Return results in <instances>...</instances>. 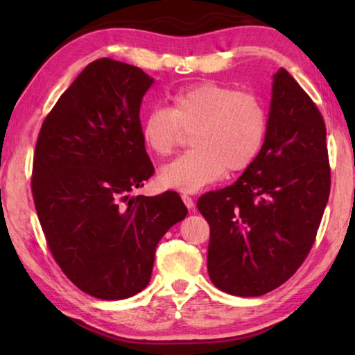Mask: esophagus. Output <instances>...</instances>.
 I'll return each instance as SVG.
<instances>
[{"mask_svg":"<svg viewBox=\"0 0 355 355\" xmlns=\"http://www.w3.org/2000/svg\"><path fill=\"white\" fill-rule=\"evenodd\" d=\"M182 199H183V202H184V205L188 207V208H192V207H194V200H192V197L188 194V192H183V194H182Z\"/></svg>","mask_w":355,"mask_h":355,"instance_id":"34e87169","label":"esophagus"}]
</instances>
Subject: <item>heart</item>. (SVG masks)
I'll list each match as a JSON object with an SVG mask.
<instances>
[{"instance_id": "b5f03b06", "label": "heart", "mask_w": 355, "mask_h": 355, "mask_svg": "<svg viewBox=\"0 0 355 355\" xmlns=\"http://www.w3.org/2000/svg\"><path fill=\"white\" fill-rule=\"evenodd\" d=\"M192 130V148L161 169L164 186L194 192L224 173L254 163L268 130L261 98L230 84L197 83L171 95V107H153L141 120V139L153 155L169 156Z\"/></svg>"}]
</instances>
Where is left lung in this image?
<instances>
[{
    "instance_id": "8db88e82",
    "label": "left lung",
    "mask_w": 355,
    "mask_h": 355,
    "mask_svg": "<svg viewBox=\"0 0 355 355\" xmlns=\"http://www.w3.org/2000/svg\"><path fill=\"white\" fill-rule=\"evenodd\" d=\"M330 192L326 123L280 69L263 147L235 183L197 208L209 224L208 274L224 293L263 296L297 271L316 239Z\"/></svg>"
}]
</instances>
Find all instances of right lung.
<instances>
[{"mask_svg": "<svg viewBox=\"0 0 355 355\" xmlns=\"http://www.w3.org/2000/svg\"><path fill=\"white\" fill-rule=\"evenodd\" d=\"M153 78L97 59L42 123L31 189L48 248L89 296L116 300L148 285L155 249L188 214L175 191L130 196L155 169L141 139V103Z\"/></svg>", "mask_w": 355, "mask_h": 355, "instance_id": "1", "label": "right lung"}]
</instances>
